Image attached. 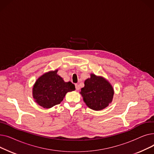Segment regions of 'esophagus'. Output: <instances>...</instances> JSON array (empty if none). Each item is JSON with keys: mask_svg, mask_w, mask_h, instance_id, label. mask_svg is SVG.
Masks as SVG:
<instances>
[{"mask_svg": "<svg viewBox=\"0 0 154 154\" xmlns=\"http://www.w3.org/2000/svg\"><path fill=\"white\" fill-rule=\"evenodd\" d=\"M75 89H76L77 91H78V90L80 89V86H79V84H75Z\"/></svg>", "mask_w": 154, "mask_h": 154, "instance_id": "esophagus-1", "label": "esophagus"}]
</instances>
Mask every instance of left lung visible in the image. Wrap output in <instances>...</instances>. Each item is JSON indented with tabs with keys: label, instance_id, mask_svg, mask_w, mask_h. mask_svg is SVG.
I'll use <instances>...</instances> for the list:
<instances>
[{
	"label": "left lung",
	"instance_id": "1",
	"mask_svg": "<svg viewBox=\"0 0 154 154\" xmlns=\"http://www.w3.org/2000/svg\"><path fill=\"white\" fill-rule=\"evenodd\" d=\"M84 84L80 93L90 109L100 110L112 102L114 94V88L106 79L91 74V77L85 80Z\"/></svg>",
	"mask_w": 154,
	"mask_h": 154
}]
</instances>
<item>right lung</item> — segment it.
I'll list each match as a JSON object with an SVG mask.
<instances>
[{
    "label": "right lung",
    "instance_id": "obj_1",
    "mask_svg": "<svg viewBox=\"0 0 154 154\" xmlns=\"http://www.w3.org/2000/svg\"><path fill=\"white\" fill-rule=\"evenodd\" d=\"M58 70L45 73L34 85L32 95L35 102L44 108L49 109L59 104L68 92L75 90L74 84L66 82L57 74Z\"/></svg>",
    "mask_w": 154,
    "mask_h": 154
}]
</instances>
